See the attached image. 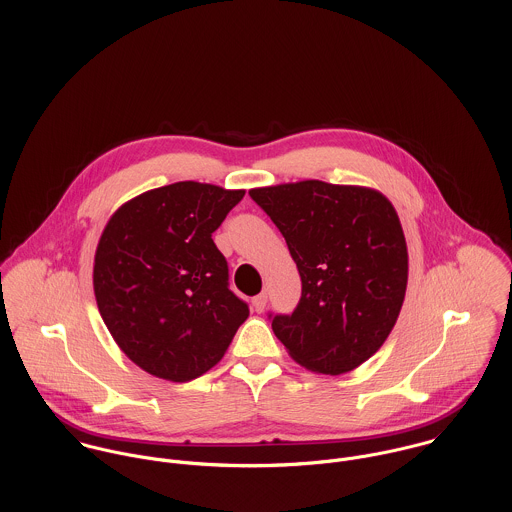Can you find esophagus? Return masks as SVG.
I'll list each match as a JSON object with an SVG mask.
<instances>
[{"mask_svg": "<svg viewBox=\"0 0 512 512\" xmlns=\"http://www.w3.org/2000/svg\"><path fill=\"white\" fill-rule=\"evenodd\" d=\"M266 303H268V295H266V293H260V295H256V297L252 299V305H254V309H256L258 313H262V311L266 309Z\"/></svg>", "mask_w": 512, "mask_h": 512, "instance_id": "34e87169", "label": "esophagus"}]
</instances>
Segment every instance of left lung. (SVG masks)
<instances>
[{"label":"left lung","instance_id":"1","mask_svg":"<svg viewBox=\"0 0 512 512\" xmlns=\"http://www.w3.org/2000/svg\"><path fill=\"white\" fill-rule=\"evenodd\" d=\"M248 195L280 228L301 276L292 313H268L276 337L313 372L365 363L390 335L408 284L406 240L390 201L323 181Z\"/></svg>","mask_w":512,"mask_h":512}]
</instances>
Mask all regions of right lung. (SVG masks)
<instances>
[{
    "instance_id": "obj_1",
    "label": "right lung",
    "mask_w": 512,
    "mask_h": 512,
    "mask_svg": "<svg viewBox=\"0 0 512 512\" xmlns=\"http://www.w3.org/2000/svg\"><path fill=\"white\" fill-rule=\"evenodd\" d=\"M244 191L181 181L132 199L106 224L94 293L118 347L146 372L187 382L219 363L250 309L228 286L213 232Z\"/></svg>"
}]
</instances>
